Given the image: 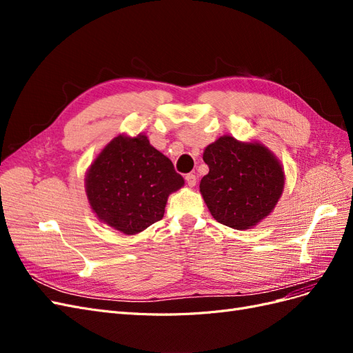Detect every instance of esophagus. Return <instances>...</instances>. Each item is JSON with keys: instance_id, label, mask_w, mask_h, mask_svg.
<instances>
[{"instance_id": "esophagus-1", "label": "esophagus", "mask_w": 353, "mask_h": 353, "mask_svg": "<svg viewBox=\"0 0 353 353\" xmlns=\"http://www.w3.org/2000/svg\"><path fill=\"white\" fill-rule=\"evenodd\" d=\"M185 183L188 187H194L197 183V176L194 174H187L185 175Z\"/></svg>"}]
</instances>
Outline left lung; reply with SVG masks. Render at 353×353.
Segmentation results:
<instances>
[{
	"instance_id": "obj_1",
	"label": "left lung",
	"mask_w": 353,
	"mask_h": 353,
	"mask_svg": "<svg viewBox=\"0 0 353 353\" xmlns=\"http://www.w3.org/2000/svg\"><path fill=\"white\" fill-rule=\"evenodd\" d=\"M209 174L200 193L219 223L249 230L275 208L284 188V172L276 157L259 143L221 137L205 148Z\"/></svg>"
}]
</instances>
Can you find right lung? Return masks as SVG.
<instances>
[{"mask_svg":"<svg viewBox=\"0 0 353 353\" xmlns=\"http://www.w3.org/2000/svg\"><path fill=\"white\" fill-rule=\"evenodd\" d=\"M85 183L99 219L131 236L163 218L169 194L184 178L145 135H119L94 160Z\"/></svg>","mask_w":353,"mask_h":353,"instance_id":"1","label":"right lung"}]
</instances>
